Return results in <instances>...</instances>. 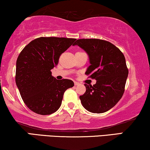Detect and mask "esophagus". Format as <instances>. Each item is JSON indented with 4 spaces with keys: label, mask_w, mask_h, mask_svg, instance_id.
I'll use <instances>...</instances> for the list:
<instances>
[{
    "label": "esophagus",
    "mask_w": 150,
    "mask_h": 150,
    "mask_svg": "<svg viewBox=\"0 0 150 150\" xmlns=\"http://www.w3.org/2000/svg\"><path fill=\"white\" fill-rule=\"evenodd\" d=\"M74 85H75L76 86H79V82H76V81H75V82H74Z\"/></svg>",
    "instance_id": "34e87169"
}]
</instances>
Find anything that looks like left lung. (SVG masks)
I'll list each match as a JSON object with an SVG mask.
<instances>
[{
  "mask_svg": "<svg viewBox=\"0 0 150 150\" xmlns=\"http://www.w3.org/2000/svg\"><path fill=\"white\" fill-rule=\"evenodd\" d=\"M75 45L88 53L90 65L86 74L97 81L93 86L85 84L86 91L80 96L81 102L93 113L108 111L125 92L129 74L125 55L110 42L99 39H80Z\"/></svg>",
  "mask_w": 150,
  "mask_h": 150,
  "instance_id": "1",
  "label": "left lung"
}]
</instances>
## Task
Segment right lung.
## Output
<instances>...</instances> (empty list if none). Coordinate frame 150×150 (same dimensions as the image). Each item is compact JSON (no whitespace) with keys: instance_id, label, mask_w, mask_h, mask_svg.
Here are the masks:
<instances>
[{"instance_id":"1","label":"right lung","mask_w":150,"mask_h":150,"mask_svg":"<svg viewBox=\"0 0 150 150\" xmlns=\"http://www.w3.org/2000/svg\"><path fill=\"white\" fill-rule=\"evenodd\" d=\"M76 39L41 38L31 41L18 56L16 84L23 102L37 114L50 115L62 103L64 92L74 84L69 79L57 80L51 70Z\"/></svg>"}]
</instances>
